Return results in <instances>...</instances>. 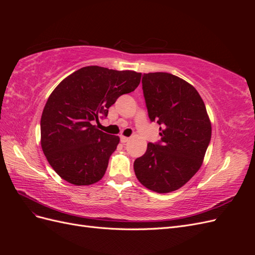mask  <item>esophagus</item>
Returning <instances> with one entry per match:
<instances>
[{
  "label": "esophagus",
  "instance_id": "34e87169",
  "mask_svg": "<svg viewBox=\"0 0 255 255\" xmlns=\"http://www.w3.org/2000/svg\"><path fill=\"white\" fill-rule=\"evenodd\" d=\"M129 140V138L128 137H126V136H120V141L122 142V143H126V142H128Z\"/></svg>",
  "mask_w": 255,
  "mask_h": 255
}]
</instances>
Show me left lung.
I'll return each mask as SVG.
<instances>
[{"label":"left lung","mask_w":255,"mask_h":255,"mask_svg":"<svg viewBox=\"0 0 255 255\" xmlns=\"http://www.w3.org/2000/svg\"><path fill=\"white\" fill-rule=\"evenodd\" d=\"M141 82L149 118L160 126V140L148 143L134 171L144 187L166 194L181 188L201 167L212 126L202 98L186 81L154 72L144 73Z\"/></svg>","instance_id":"8db88e82"}]
</instances>
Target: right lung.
I'll list each match as a JSON object with an SVG mask.
<instances>
[{
  "label": "right lung",
  "mask_w": 255,
  "mask_h": 255,
  "mask_svg": "<svg viewBox=\"0 0 255 255\" xmlns=\"http://www.w3.org/2000/svg\"><path fill=\"white\" fill-rule=\"evenodd\" d=\"M141 73L99 66L79 69L53 90L42 112L41 148L65 181L91 185L105 174L119 137L97 128L120 96L134 91Z\"/></svg>",
  "instance_id": "obj_1"
}]
</instances>
